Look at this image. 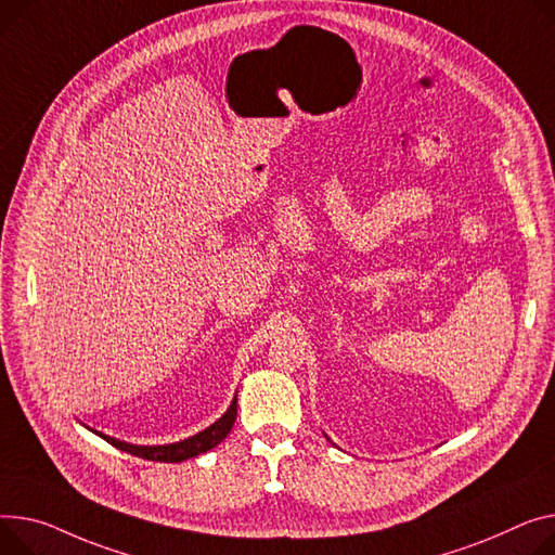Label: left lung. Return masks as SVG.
<instances>
[{"label": "left lung", "instance_id": "left-lung-1", "mask_svg": "<svg viewBox=\"0 0 555 555\" xmlns=\"http://www.w3.org/2000/svg\"><path fill=\"white\" fill-rule=\"evenodd\" d=\"M325 439H327V441H330V437H327V435H325Z\"/></svg>", "mask_w": 555, "mask_h": 555}]
</instances>
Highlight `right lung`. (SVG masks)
I'll return each mask as SVG.
<instances>
[{
	"mask_svg": "<svg viewBox=\"0 0 555 555\" xmlns=\"http://www.w3.org/2000/svg\"><path fill=\"white\" fill-rule=\"evenodd\" d=\"M236 422V397L232 399L230 409L225 411L223 417H218L211 426H207L205 430L188 437V439H180V441H173V444H160V447H142V444H129V441H122V439H116L111 435H104L95 428H89L91 433L100 435L104 441H108L111 447H116L129 455H135V457H142V460H150V462H184L190 457H196L201 453H207L209 449L218 447L220 441H223L232 426Z\"/></svg>",
	"mask_w": 555,
	"mask_h": 555,
	"instance_id": "right-lung-1",
	"label": "right lung"
}]
</instances>
